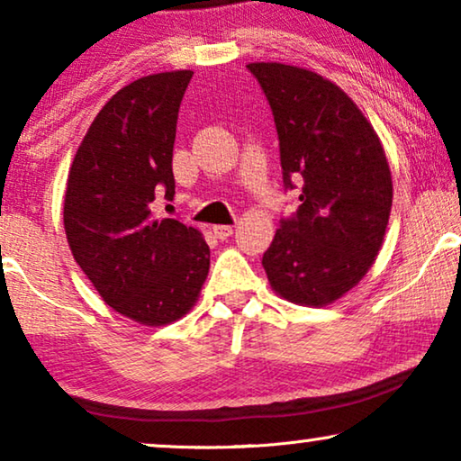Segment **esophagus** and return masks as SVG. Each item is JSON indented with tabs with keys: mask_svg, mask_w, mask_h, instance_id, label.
Returning a JSON list of instances; mask_svg holds the SVG:
<instances>
[{
	"mask_svg": "<svg viewBox=\"0 0 461 461\" xmlns=\"http://www.w3.org/2000/svg\"><path fill=\"white\" fill-rule=\"evenodd\" d=\"M213 235H216L218 239H229L230 235H232V226L230 224H218V226H213Z\"/></svg>",
	"mask_w": 461,
	"mask_h": 461,
	"instance_id": "obj_1",
	"label": "esophagus"
}]
</instances>
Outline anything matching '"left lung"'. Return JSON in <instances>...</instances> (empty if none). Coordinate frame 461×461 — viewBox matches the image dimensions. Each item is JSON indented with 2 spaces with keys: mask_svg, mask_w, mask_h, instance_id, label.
I'll return each instance as SVG.
<instances>
[{
  "mask_svg": "<svg viewBox=\"0 0 461 461\" xmlns=\"http://www.w3.org/2000/svg\"><path fill=\"white\" fill-rule=\"evenodd\" d=\"M279 134L285 188L300 182V207L281 220L262 267L270 287L300 306L348 294L380 254L393 207L382 140L333 81L283 62H249Z\"/></svg>",
  "mask_w": 461,
  "mask_h": 461,
  "instance_id": "8db88e82",
  "label": "left lung"
}]
</instances>
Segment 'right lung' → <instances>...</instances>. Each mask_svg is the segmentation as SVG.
Masks as SVG:
<instances>
[{"label": "right lung", "instance_id": "obj_1", "mask_svg": "<svg viewBox=\"0 0 461 461\" xmlns=\"http://www.w3.org/2000/svg\"><path fill=\"white\" fill-rule=\"evenodd\" d=\"M191 77L155 73L113 94L68 169L62 218L75 262L113 311L140 325L185 317L210 273L203 235L150 213L157 193L174 194L176 122Z\"/></svg>", "mask_w": 461, "mask_h": 461}]
</instances>
